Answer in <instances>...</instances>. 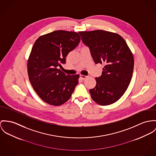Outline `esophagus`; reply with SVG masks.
Instances as JSON below:
<instances>
[{"label": "esophagus", "mask_w": 156, "mask_h": 156, "mask_svg": "<svg viewBox=\"0 0 156 156\" xmlns=\"http://www.w3.org/2000/svg\"><path fill=\"white\" fill-rule=\"evenodd\" d=\"M80 78H81L82 80H85V79H86V78L88 77V76L83 75H80Z\"/></svg>", "instance_id": "1"}]
</instances>
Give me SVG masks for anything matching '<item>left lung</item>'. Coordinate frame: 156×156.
<instances>
[{"label": "left lung", "instance_id": "obj_1", "mask_svg": "<svg viewBox=\"0 0 156 156\" xmlns=\"http://www.w3.org/2000/svg\"><path fill=\"white\" fill-rule=\"evenodd\" d=\"M96 64H104L102 74L96 78V87L90 90L93 100L106 106L123 95L132 78L134 60L125 40L118 34L104 30L80 31Z\"/></svg>", "mask_w": 156, "mask_h": 156}]
</instances>
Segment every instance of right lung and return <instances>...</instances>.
<instances>
[{"label": "right lung", "instance_id": "add662e5", "mask_svg": "<svg viewBox=\"0 0 156 156\" xmlns=\"http://www.w3.org/2000/svg\"><path fill=\"white\" fill-rule=\"evenodd\" d=\"M78 33L55 31L40 36L33 46L28 63L30 81L36 93L49 105L60 106L71 97L80 75H69L58 66L80 42Z\"/></svg>", "mask_w": 156, "mask_h": 156}]
</instances>
